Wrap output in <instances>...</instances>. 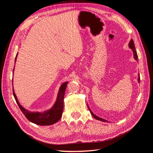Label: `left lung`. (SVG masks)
<instances>
[{"label": "left lung", "instance_id": "1", "mask_svg": "<svg viewBox=\"0 0 153 153\" xmlns=\"http://www.w3.org/2000/svg\"><path fill=\"white\" fill-rule=\"evenodd\" d=\"M128 46H129V48L131 49L132 52H133V57H134V59H135L136 60V61H138V55H137V52H136V50H135V45H134V43H133V40L132 39L130 40V41H129ZM138 83H140V74H138ZM87 106H88V105H87ZM88 108H89V111H90V112H91V115H92V116H93V117H94V119H97V120H100V121H103V122H108V121H106V120H105V119H102V118H100V117L97 116V115H96L93 112H92L90 108L89 107V106H88Z\"/></svg>", "mask_w": 153, "mask_h": 153}]
</instances>
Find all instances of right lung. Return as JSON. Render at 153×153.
Listing matches in <instances>:
<instances>
[{"mask_svg":"<svg viewBox=\"0 0 153 153\" xmlns=\"http://www.w3.org/2000/svg\"><path fill=\"white\" fill-rule=\"evenodd\" d=\"M17 55L18 53L16 55L15 62L16 61ZM68 83V82H64L60 87L56 101H55V103L52 106V107L49 110L45 111L43 112H30V111L27 110L24 107H23L20 104L19 101H18L17 97L15 93V91H14L13 88V96L15 97L16 103L18 104V106H19L22 113L25 115L26 118L29 121L36 124L40 125V126H48V125H52L54 123H56L62 117L64 108V94H65V91Z\"/></svg>","mask_w":153,"mask_h":153,"instance_id":"obj_1","label":"right lung"}]
</instances>
